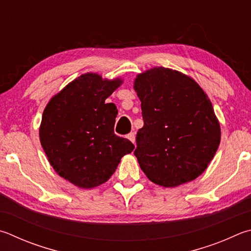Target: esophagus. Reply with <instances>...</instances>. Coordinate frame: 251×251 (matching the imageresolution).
I'll return each mask as SVG.
<instances>
[{"instance_id":"1","label":"esophagus","mask_w":251,"mask_h":251,"mask_svg":"<svg viewBox=\"0 0 251 251\" xmlns=\"http://www.w3.org/2000/svg\"><path fill=\"white\" fill-rule=\"evenodd\" d=\"M127 138H128L131 143L133 144H135V141H136V138H135V133H129L128 135H127Z\"/></svg>"}]
</instances>
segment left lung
<instances>
[{"mask_svg":"<svg viewBox=\"0 0 251 251\" xmlns=\"http://www.w3.org/2000/svg\"><path fill=\"white\" fill-rule=\"evenodd\" d=\"M144 126L134 154L148 179L173 188L197 179L221 143V127L201 86L192 78L158 67L137 75Z\"/></svg>","mask_w":251,"mask_h":251,"instance_id":"obj_1","label":"left lung"}]
</instances>
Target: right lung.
I'll use <instances>...</instances> for the list:
<instances>
[{"label": "right lung", "mask_w": 251, "mask_h": 251, "mask_svg": "<svg viewBox=\"0 0 251 251\" xmlns=\"http://www.w3.org/2000/svg\"><path fill=\"white\" fill-rule=\"evenodd\" d=\"M121 84V79L82 75L45 107L40 144L54 171L79 188L106 182L122 157L135 148L128 139L114 134L117 108L105 102Z\"/></svg>", "instance_id": "add662e5"}]
</instances>
